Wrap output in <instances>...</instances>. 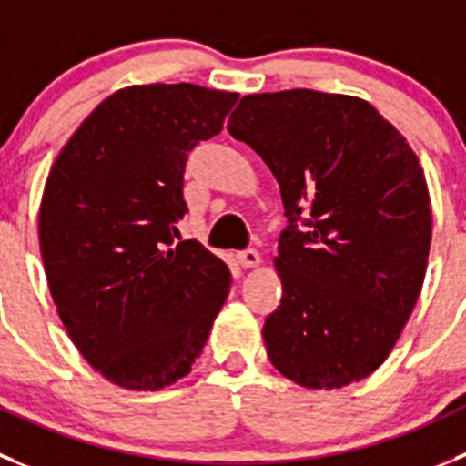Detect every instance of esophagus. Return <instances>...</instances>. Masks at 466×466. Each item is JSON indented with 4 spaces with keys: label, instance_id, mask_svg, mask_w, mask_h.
I'll return each instance as SVG.
<instances>
[{
    "label": "esophagus",
    "instance_id": "esophagus-1",
    "mask_svg": "<svg viewBox=\"0 0 466 466\" xmlns=\"http://www.w3.org/2000/svg\"><path fill=\"white\" fill-rule=\"evenodd\" d=\"M237 259H238V264H241L243 268L259 267V253L255 250V248H246V250L237 253Z\"/></svg>",
    "mask_w": 466,
    "mask_h": 466
}]
</instances>
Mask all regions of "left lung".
Wrapping results in <instances>:
<instances>
[{
    "label": "left lung",
    "instance_id": "obj_1",
    "mask_svg": "<svg viewBox=\"0 0 466 466\" xmlns=\"http://www.w3.org/2000/svg\"><path fill=\"white\" fill-rule=\"evenodd\" d=\"M228 130L268 165L289 223L273 259L280 306L262 329L268 360L306 389L372 375L428 267L432 208L419 156L368 101L312 89L243 96Z\"/></svg>",
    "mask_w": 466,
    "mask_h": 466
}]
</instances>
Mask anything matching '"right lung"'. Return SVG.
Instances as JSON below:
<instances>
[{
    "mask_svg": "<svg viewBox=\"0 0 466 466\" xmlns=\"http://www.w3.org/2000/svg\"><path fill=\"white\" fill-rule=\"evenodd\" d=\"M238 94L133 85L107 96L47 174L38 241L59 319L86 363L128 390L190 372L229 292L228 264L177 223L188 151Z\"/></svg>",
    "mask_w": 466,
    "mask_h": 466,
    "instance_id": "right-lung-1",
    "label": "right lung"
}]
</instances>
